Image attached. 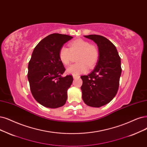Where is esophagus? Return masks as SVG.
I'll return each instance as SVG.
<instances>
[{"instance_id":"34e87169","label":"esophagus","mask_w":147,"mask_h":147,"mask_svg":"<svg viewBox=\"0 0 147 147\" xmlns=\"http://www.w3.org/2000/svg\"><path fill=\"white\" fill-rule=\"evenodd\" d=\"M79 76H73V78L75 79H77V78H79Z\"/></svg>"}]
</instances>
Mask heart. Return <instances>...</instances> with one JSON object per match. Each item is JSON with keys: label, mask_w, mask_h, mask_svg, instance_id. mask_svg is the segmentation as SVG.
Instances as JSON below:
<instances>
[{"label": "heart", "mask_w": 147, "mask_h": 147, "mask_svg": "<svg viewBox=\"0 0 147 147\" xmlns=\"http://www.w3.org/2000/svg\"><path fill=\"white\" fill-rule=\"evenodd\" d=\"M69 49L62 47L59 51L60 61L65 65L70 63L72 54H78L76 61L78 63L72 65L67 69V73L73 76H78L85 73L88 68H93L98 61L99 53L98 49L94 45L85 40L78 39L71 42Z\"/></svg>", "instance_id": "heart-1"}]
</instances>
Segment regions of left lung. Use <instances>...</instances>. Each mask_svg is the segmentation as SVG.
<instances>
[{
  "label": "left lung",
  "instance_id": "8db88e82",
  "mask_svg": "<svg viewBox=\"0 0 147 147\" xmlns=\"http://www.w3.org/2000/svg\"><path fill=\"white\" fill-rule=\"evenodd\" d=\"M84 37L96 43L99 56L93 71L80 77L82 99L88 106L99 108L110 102L117 94L122 73L121 57L106 37L96 34Z\"/></svg>",
  "mask_w": 147,
  "mask_h": 147
}]
</instances>
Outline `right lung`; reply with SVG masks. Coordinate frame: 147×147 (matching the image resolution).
<instances>
[{"instance_id":"1","label":"right lung","mask_w":147,"mask_h":147,"mask_svg":"<svg viewBox=\"0 0 147 147\" xmlns=\"http://www.w3.org/2000/svg\"><path fill=\"white\" fill-rule=\"evenodd\" d=\"M72 36L51 34L34 48L28 63V79L35 100L43 107L57 108L63 106L67 91L71 85V75L63 77L65 68L59 57V51Z\"/></svg>"}]
</instances>
